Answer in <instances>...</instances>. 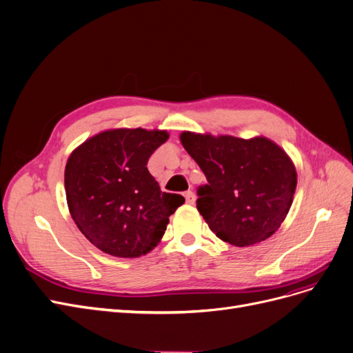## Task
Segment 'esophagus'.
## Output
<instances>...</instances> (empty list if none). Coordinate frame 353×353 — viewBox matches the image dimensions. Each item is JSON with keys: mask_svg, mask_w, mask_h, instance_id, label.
Listing matches in <instances>:
<instances>
[{"mask_svg": "<svg viewBox=\"0 0 353 353\" xmlns=\"http://www.w3.org/2000/svg\"><path fill=\"white\" fill-rule=\"evenodd\" d=\"M185 197H186V203H188V205H194L196 196H194V193H193L192 190L186 192V193H185Z\"/></svg>", "mask_w": 353, "mask_h": 353, "instance_id": "34e87169", "label": "esophagus"}]
</instances>
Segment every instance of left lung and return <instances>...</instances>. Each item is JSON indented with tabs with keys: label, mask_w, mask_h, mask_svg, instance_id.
Segmentation results:
<instances>
[{
	"label": "left lung",
	"mask_w": 353,
	"mask_h": 353,
	"mask_svg": "<svg viewBox=\"0 0 353 353\" xmlns=\"http://www.w3.org/2000/svg\"><path fill=\"white\" fill-rule=\"evenodd\" d=\"M180 141L206 176L196 208L218 238L250 247L277 231L297 186L284 150L265 137L243 140L186 131Z\"/></svg>",
	"instance_id": "obj_1"
}]
</instances>
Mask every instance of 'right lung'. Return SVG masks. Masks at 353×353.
Here are the masks:
<instances>
[{"instance_id": "1", "label": "right lung", "mask_w": 353, "mask_h": 353, "mask_svg": "<svg viewBox=\"0 0 353 353\" xmlns=\"http://www.w3.org/2000/svg\"><path fill=\"white\" fill-rule=\"evenodd\" d=\"M168 139L165 131H103L76 148L66 164L69 212L101 251L121 258L145 255L164 235L185 197L161 192L147 168Z\"/></svg>"}]
</instances>
